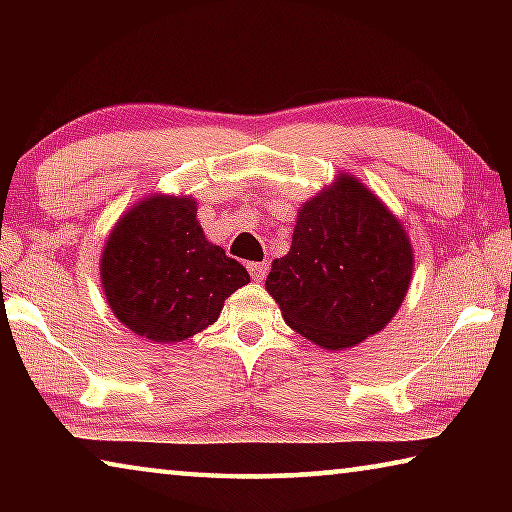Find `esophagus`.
Instances as JSON below:
<instances>
[{
  "label": "esophagus",
  "mask_w": 512,
  "mask_h": 512,
  "mask_svg": "<svg viewBox=\"0 0 512 512\" xmlns=\"http://www.w3.org/2000/svg\"><path fill=\"white\" fill-rule=\"evenodd\" d=\"M246 268H248L250 277H253V280H257V282H262L264 277H266V273H268V264L266 262H250Z\"/></svg>",
  "instance_id": "34e87169"
}]
</instances>
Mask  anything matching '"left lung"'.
<instances>
[{
  "mask_svg": "<svg viewBox=\"0 0 512 512\" xmlns=\"http://www.w3.org/2000/svg\"><path fill=\"white\" fill-rule=\"evenodd\" d=\"M413 248L395 214L348 173L302 205L266 291L291 329L325 350L381 332L400 309Z\"/></svg>",
  "mask_w": 512,
  "mask_h": 512,
  "instance_id": "1",
  "label": "left lung"
}]
</instances>
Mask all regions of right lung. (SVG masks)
Wrapping results in <instances>:
<instances>
[{
  "mask_svg": "<svg viewBox=\"0 0 512 512\" xmlns=\"http://www.w3.org/2000/svg\"><path fill=\"white\" fill-rule=\"evenodd\" d=\"M248 282L246 268L205 239L192 196L144 198L117 221L101 255L112 314L155 343L203 332Z\"/></svg>",
  "mask_w": 512,
  "mask_h": 512,
  "instance_id": "1",
  "label": "right lung"
}]
</instances>
